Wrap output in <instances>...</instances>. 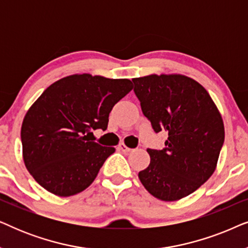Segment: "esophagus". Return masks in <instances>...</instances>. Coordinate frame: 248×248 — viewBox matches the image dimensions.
<instances>
[{"label":"esophagus","mask_w":248,"mask_h":248,"mask_svg":"<svg viewBox=\"0 0 248 248\" xmlns=\"http://www.w3.org/2000/svg\"><path fill=\"white\" fill-rule=\"evenodd\" d=\"M117 149H118V150L123 151V152H126V154H127V152H130V151L132 150V149L128 148L127 145H126V144H124V143H121V144L118 145V147H117Z\"/></svg>","instance_id":"1"}]
</instances>
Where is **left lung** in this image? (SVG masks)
Returning <instances> with one entry per match:
<instances>
[{
	"mask_svg": "<svg viewBox=\"0 0 248 248\" xmlns=\"http://www.w3.org/2000/svg\"><path fill=\"white\" fill-rule=\"evenodd\" d=\"M132 81L154 130L168 132L165 149L147 150L150 164L139 178L155 198L178 201L216 170L225 140L221 114L204 87L189 77L149 74Z\"/></svg>",
	"mask_w": 248,
	"mask_h": 248,
	"instance_id": "8db88e82",
	"label": "left lung"
}]
</instances>
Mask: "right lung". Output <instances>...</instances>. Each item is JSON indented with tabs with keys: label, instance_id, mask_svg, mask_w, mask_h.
<instances>
[{
	"label": "right lung",
	"instance_id": "right-lung-1",
	"mask_svg": "<svg viewBox=\"0 0 248 248\" xmlns=\"http://www.w3.org/2000/svg\"><path fill=\"white\" fill-rule=\"evenodd\" d=\"M133 89L128 79L89 73L50 84L25 115L22 158L38 184L54 195H76L89 187L114 147L89 140L91 128L106 130L114 105Z\"/></svg>",
	"mask_w": 248,
	"mask_h": 248
}]
</instances>
